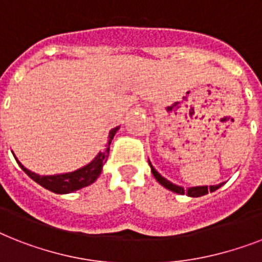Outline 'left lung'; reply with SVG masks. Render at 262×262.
Instances as JSON below:
<instances>
[{"instance_id": "1", "label": "left lung", "mask_w": 262, "mask_h": 262, "mask_svg": "<svg viewBox=\"0 0 262 262\" xmlns=\"http://www.w3.org/2000/svg\"><path fill=\"white\" fill-rule=\"evenodd\" d=\"M148 163H149L150 165V171H152L153 176L156 178V180L159 183H160L161 186L165 187L167 190L172 191V192H176V193H180V195H188V196L191 198H198V196H203V195H206V193L208 192H214L215 190H218L220 187H222L225 183H220V184H216V186H196V187H188V188H184V187L182 186H176V184H173V183H171L169 180H167L164 178V176H161L159 172L153 168V165L150 164V161L148 160Z\"/></svg>"}]
</instances>
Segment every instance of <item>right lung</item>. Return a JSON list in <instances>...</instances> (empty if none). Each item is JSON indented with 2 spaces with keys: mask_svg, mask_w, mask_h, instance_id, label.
Instances as JSON below:
<instances>
[{
  "mask_svg": "<svg viewBox=\"0 0 262 262\" xmlns=\"http://www.w3.org/2000/svg\"><path fill=\"white\" fill-rule=\"evenodd\" d=\"M120 129V126L113 127L112 130L109 132V140H107V148L103 152H99L95 156V159L91 163H89L84 167L76 169V171L67 172V173H57V175H39V173H35V172L29 171L24 165L21 164L20 161L17 160V157L14 156L16 161L18 163V165L21 167V169L27 173L32 180H35L37 184H40L41 187L47 188V190L52 191L55 193H70L74 192V191H78L83 187H87L93 184L95 180L98 179V176L101 175L102 167L107 160L109 157V150H110V144H112V140L114 138V135L117 133V130Z\"/></svg>",
  "mask_w": 262,
  "mask_h": 262,
  "instance_id": "add662e5",
  "label": "right lung"
}]
</instances>
